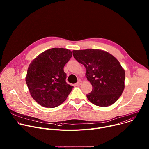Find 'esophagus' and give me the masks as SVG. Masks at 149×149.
Segmentation results:
<instances>
[{"mask_svg": "<svg viewBox=\"0 0 149 149\" xmlns=\"http://www.w3.org/2000/svg\"><path fill=\"white\" fill-rule=\"evenodd\" d=\"M81 83H82L81 81H78V82H77L75 84V86H80V85L81 84Z\"/></svg>", "mask_w": 149, "mask_h": 149, "instance_id": "1", "label": "esophagus"}]
</instances>
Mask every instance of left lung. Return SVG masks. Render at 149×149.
<instances>
[{
  "label": "left lung",
  "mask_w": 149,
  "mask_h": 149,
  "mask_svg": "<svg viewBox=\"0 0 149 149\" xmlns=\"http://www.w3.org/2000/svg\"><path fill=\"white\" fill-rule=\"evenodd\" d=\"M75 59L86 68V77L93 86L87 94L89 101L100 107L114 104L124 88L125 71L118 61L104 51L95 49L74 50Z\"/></svg>",
  "instance_id": "obj_1"
}]
</instances>
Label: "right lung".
<instances>
[{
	"instance_id": "1",
	"label": "right lung",
	"mask_w": 149,
	"mask_h": 149,
	"mask_svg": "<svg viewBox=\"0 0 149 149\" xmlns=\"http://www.w3.org/2000/svg\"><path fill=\"white\" fill-rule=\"evenodd\" d=\"M72 57L65 48H51L33 59L29 66L26 82L32 98L40 105L54 108L64 101L73 86L66 82L63 67Z\"/></svg>"
}]
</instances>
